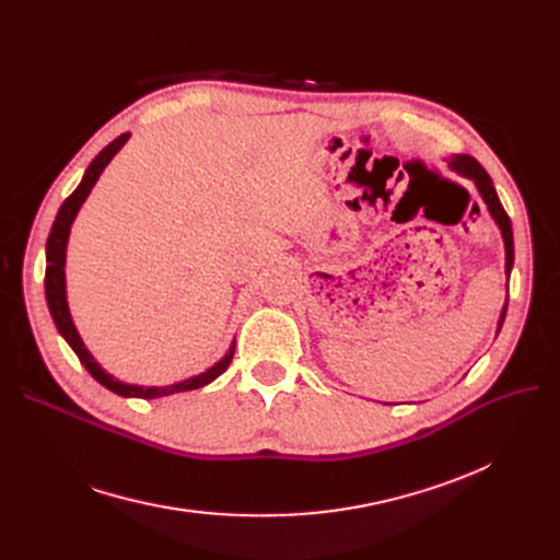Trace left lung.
<instances>
[{
  "mask_svg": "<svg viewBox=\"0 0 560 560\" xmlns=\"http://www.w3.org/2000/svg\"><path fill=\"white\" fill-rule=\"evenodd\" d=\"M450 167L454 172H458L460 176H467L469 182H475L483 203L488 206V213L490 218L494 220V224L499 226V231H502V238H504V249H506V279L511 277V270H513V226H511V218L506 215L502 201H499L497 197V190L492 186V179L488 176V172L481 167V163L472 156L467 154H456L450 159ZM506 306H509V295H506V302H504V308H502V315H499V322H497V334L499 329H502L504 325V317H506Z\"/></svg>",
  "mask_w": 560,
  "mask_h": 560,
  "instance_id": "left-lung-1",
  "label": "left lung"
}]
</instances>
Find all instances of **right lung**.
<instances>
[{
    "instance_id": "right-lung-1",
    "label": "right lung",
    "mask_w": 560,
    "mask_h": 560,
    "mask_svg": "<svg viewBox=\"0 0 560 560\" xmlns=\"http://www.w3.org/2000/svg\"><path fill=\"white\" fill-rule=\"evenodd\" d=\"M131 138V133H122L117 136L110 144H106L104 150L93 159V163L88 165L85 174L81 184L77 186V190L61 203V209L56 213V220L51 224L49 231V238H47V268H45V298H47V306L51 313L54 325L66 338V342L74 349V354L79 357L81 365L93 374V378H97L104 388H108L110 393L120 395V397H138V399H156V397H165V395H174V393H186V390H197L201 386H209L211 381H215L231 363L233 359V351H235V338L231 340L226 354L213 363L209 370L195 374L190 378L184 381H176V384L170 386H138V384H125V381L115 378L113 374H108L91 354V351L85 349L72 315H70V306H68V290H66V254H68V241H70V229L72 222L79 213V209L83 206V201L91 195V190L95 188L100 174L104 172V167L113 161V156L122 150L125 142Z\"/></svg>"
}]
</instances>
